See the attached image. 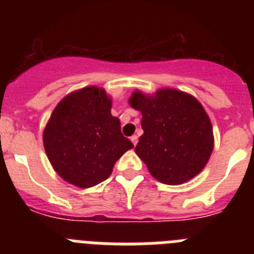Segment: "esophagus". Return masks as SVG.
Returning a JSON list of instances; mask_svg holds the SVG:
<instances>
[{"instance_id": "esophagus-1", "label": "esophagus", "mask_w": 254, "mask_h": 254, "mask_svg": "<svg viewBox=\"0 0 254 254\" xmlns=\"http://www.w3.org/2000/svg\"><path fill=\"white\" fill-rule=\"evenodd\" d=\"M130 140H131V142L134 143V146H136V143H137V136H136V135H132V136L130 137Z\"/></svg>"}]
</instances>
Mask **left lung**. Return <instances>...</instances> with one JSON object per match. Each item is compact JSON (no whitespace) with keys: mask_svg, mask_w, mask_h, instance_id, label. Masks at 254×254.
Segmentation results:
<instances>
[{"mask_svg":"<svg viewBox=\"0 0 254 254\" xmlns=\"http://www.w3.org/2000/svg\"><path fill=\"white\" fill-rule=\"evenodd\" d=\"M131 108L141 112V127L135 152L158 182L178 186L204 170L214 150L209 115L191 94L161 88L153 94L132 92Z\"/></svg>","mask_w":254,"mask_h":254,"instance_id":"8db88e82","label":"left lung"}]
</instances>
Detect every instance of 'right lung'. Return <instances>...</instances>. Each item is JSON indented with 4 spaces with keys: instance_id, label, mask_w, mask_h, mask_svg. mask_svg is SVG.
Masks as SVG:
<instances>
[{
    "instance_id": "add662e5",
    "label": "right lung",
    "mask_w": 254,
    "mask_h": 254,
    "mask_svg": "<svg viewBox=\"0 0 254 254\" xmlns=\"http://www.w3.org/2000/svg\"><path fill=\"white\" fill-rule=\"evenodd\" d=\"M112 98L103 88L88 86L64 97L43 132L51 166L64 181L91 188L112 175L115 162L134 147L113 117Z\"/></svg>"
}]
</instances>
